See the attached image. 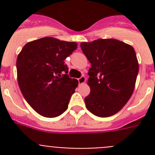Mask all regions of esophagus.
<instances>
[{
  "instance_id": "1",
  "label": "esophagus",
  "mask_w": 155,
  "mask_h": 155,
  "mask_svg": "<svg viewBox=\"0 0 155 155\" xmlns=\"http://www.w3.org/2000/svg\"><path fill=\"white\" fill-rule=\"evenodd\" d=\"M86 79L84 78V76H81L80 78H78V83L79 84H84V82H85Z\"/></svg>"
}]
</instances>
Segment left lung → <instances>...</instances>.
<instances>
[{"instance_id":"1","label":"left lung","mask_w":155,"mask_h":155,"mask_svg":"<svg viewBox=\"0 0 155 155\" xmlns=\"http://www.w3.org/2000/svg\"><path fill=\"white\" fill-rule=\"evenodd\" d=\"M81 48L91 64L87 84L90 94L86 108L99 117L118 113L130 98L139 64L134 48L114 39L81 42Z\"/></svg>"}]
</instances>
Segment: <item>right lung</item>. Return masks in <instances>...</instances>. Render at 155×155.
I'll return each instance as SVG.
<instances>
[{
  "label": "right lung",
  "mask_w": 155,
  "mask_h": 155,
  "mask_svg": "<svg viewBox=\"0 0 155 155\" xmlns=\"http://www.w3.org/2000/svg\"><path fill=\"white\" fill-rule=\"evenodd\" d=\"M77 47V42L45 37L28 42L18 56L20 90L30 106L41 116L53 118L68 109L78 81L69 78L64 61Z\"/></svg>",
  "instance_id": "1"
}]
</instances>
